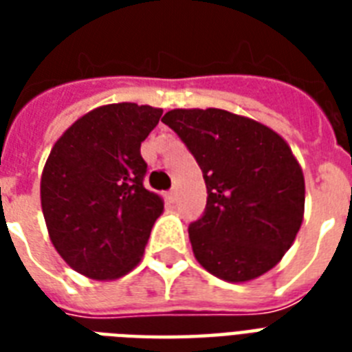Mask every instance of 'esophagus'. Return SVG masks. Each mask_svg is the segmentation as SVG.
<instances>
[{
	"instance_id": "34e87169",
	"label": "esophagus",
	"mask_w": 352,
	"mask_h": 352,
	"mask_svg": "<svg viewBox=\"0 0 352 352\" xmlns=\"http://www.w3.org/2000/svg\"><path fill=\"white\" fill-rule=\"evenodd\" d=\"M168 199H170L171 203H175V201H177V188H173V190H170V192H168Z\"/></svg>"
}]
</instances>
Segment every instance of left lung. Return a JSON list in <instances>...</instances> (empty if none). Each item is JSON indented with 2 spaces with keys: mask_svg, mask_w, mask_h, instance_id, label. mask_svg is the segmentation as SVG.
Returning a JSON list of instances; mask_svg holds the SVG:
<instances>
[{
  "mask_svg": "<svg viewBox=\"0 0 352 352\" xmlns=\"http://www.w3.org/2000/svg\"><path fill=\"white\" fill-rule=\"evenodd\" d=\"M166 126L203 170L206 208L188 234L210 274L243 283L276 267L294 243L305 179L289 144L270 127L225 109H171Z\"/></svg>",
  "mask_w": 352,
  "mask_h": 352,
  "instance_id": "1",
  "label": "left lung"
}]
</instances>
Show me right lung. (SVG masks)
<instances>
[{"label": "right lung", "mask_w": 352, "mask_h": 352, "mask_svg": "<svg viewBox=\"0 0 352 352\" xmlns=\"http://www.w3.org/2000/svg\"><path fill=\"white\" fill-rule=\"evenodd\" d=\"M162 109L131 102L96 107L52 146L41 173V210L63 261L91 279H117L137 267L164 210L144 188L140 144Z\"/></svg>", "instance_id": "1"}]
</instances>
